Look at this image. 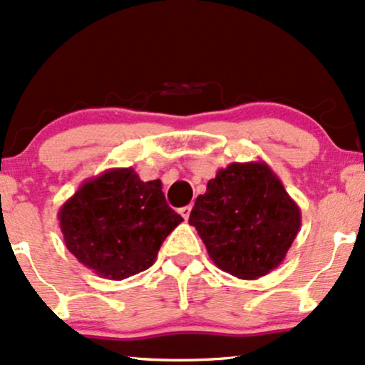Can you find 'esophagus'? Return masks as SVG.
Wrapping results in <instances>:
<instances>
[{
  "instance_id": "1",
  "label": "esophagus",
  "mask_w": 365,
  "mask_h": 365,
  "mask_svg": "<svg viewBox=\"0 0 365 365\" xmlns=\"http://www.w3.org/2000/svg\"><path fill=\"white\" fill-rule=\"evenodd\" d=\"M190 211H192V206L180 207V215H182L183 220H188V216H190Z\"/></svg>"
}]
</instances>
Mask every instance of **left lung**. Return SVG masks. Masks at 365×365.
Segmentation results:
<instances>
[{
    "instance_id": "8db88e82",
    "label": "left lung",
    "mask_w": 365,
    "mask_h": 365,
    "mask_svg": "<svg viewBox=\"0 0 365 365\" xmlns=\"http://www.w3.org/2000/svg\"><path fill=\"white\" fill-rule=\"evenodd\" d=\"M188 223L220 269L257 279L278 267L300 225V207L264 161L232 163L207 182Z\"/></svg>"
}]
</instances>
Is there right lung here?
<instances>
[{
  "label": "right lung",
  "instance_id": "1",
  "mask_svg": "<svg viewBox=\"0 0 365 365\" xmlns=\"http://www.w3.org/2000/svg\"><path fill=\"white\" fill-rule=\"evenodd\" d=\"M161 188V180L142 182L133 168H111L86 180L58 211L66 249L106 279L145 271L183 221Z\"/></svg>",
  "mask_w": 365,
  "mask_h": 365
}]
</instances>
